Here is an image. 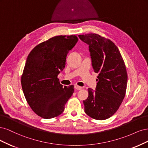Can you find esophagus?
<instances>
[{"mask_svg":"<svg viewBox=\"0 0 148 148\" xmlns=\"http://www.w3.org/2000/svg\"><path fill=\"white\" fill-rule=\"evenodd\" d=\"M74 88H75V90H81V89H82V87L77 86V85H75V86L74 87Z\"/></svg>","mask_w":148,"mask_h":148,"instance_id":"34e87169","label":"esophagus"}]
</instances>
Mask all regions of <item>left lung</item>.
<instances>
[{"mask_svg":"<svg viewBox=\"0 0 148 148\" xmlns=\"http://www.w3.org/2000/svg\"><path fill=\"white\" fill-rule=\"evenodd\" d=\"M79 37L89 45L93 68L98 73L96 90L88 88V97L83 101L85 112L94 119L105 120L116 113L125 96V64L111 40L92 33Z\"/></svg>","mask_w":148,"mask_h":148,"instance_id":"8db88e82","label":"left lung"}]
</instances>
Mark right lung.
Returning a JSON list of instances; mask_svg holds the SVG:
<instances>
[{"mask_svg": "<svg viewBox=\"0 0 148 148\" xmlns=\"http://www.w3.org/2000/svg\"><path fill=\"white\" fill-rule=\"evenodd\" d=\"M77 41L75 35L55 36L36 46L27 56L21 75L23 91L32 111L42 118L60 115L74 93V85L63 87L58 75Z\"/></svg>", "mask_w": 148, "mask_h": 148, "instance_id": "add662e5", "label": "right lung"}]
</instances>
